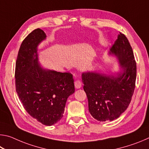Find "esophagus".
I'll list each match as a JSON object with an SVG mask.
<instances>
[{"mask_svg":"<svg viewBox=\"0 0 149 149\" xmlns=\"http://www.w3.org/2000/svg\"><path fill=\"white\" fill-rule=\"evenodd\" d=\"M74 84H75V87L76 88V89H79V88H81V82L79 80L75 81Z\"/></svg>","mask_w":149,"mask_h":149,"instance_id":"esophagus-1","label":"esophagus"}]
</instances>
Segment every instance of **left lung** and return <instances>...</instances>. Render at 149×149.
Segmentation results:
<instances>
[{
  "label": "left lung",
  "instance_id": "1",
  "mask_svg": "<svg viewBox=\"0 0 149 149\" xmlns=\"http://www.w3.org/2000/svg\"><path fill=\"white\" fill-rule=\"evenodd\" d=\"M109 54L115 55L120 65V71L116 74L96 71L82 74L89 111L100 122L119 118L129 106L135 86L137 65L132 48L124 35L120 33Z\"/></svg>",
  "mask_w": 149,
  "mask_h": 149
}]
</instances>
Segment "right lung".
<instances>
[{"label":"right lung","mask_w":149,"mask_h":149,"mask_svg":"<svg viewBox=\"0 0 149 149\" xmlns=\"http://www.w3.org/2000/svg\"><path fill=\"white\" fill-rule=\"evenodd\" d=\"M46 34L36 29L20 46L16 62V90L27 112L43 125L62 119L68 98L75 92L70 73L45 69L39 62L37 47Z\"/></svg>","instance_id":"obj_1"}]
</instances>
